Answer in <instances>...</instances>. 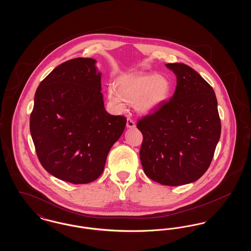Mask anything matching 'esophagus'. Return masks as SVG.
Here are the masks:
<instances>
[{"instance_id":"34e87169","label":"esophagus","mask_w":251,"mask_h":251,"mask_svg":"<svg viewBox=\"0 0 251 251\" xmlns=\"http://www.w3.org/2000/svg\"><path fill=\"white\" fill-rule=\"evenodd\" d=\"M135 127V123L131 118L127 119V128H134Z\"/></svg>"}]
</instances>
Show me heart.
<instances>
[{
    "mask_svg": "<svg viewBox=\"0 0 251 251\" xmlns=\"http://www.w3.org/2000/svg\"><path fill=\"white\" fill-rule=\"evenodd\" d=\"M119 91L115 87L108 88V99L112 105L122 111L127 102H134L135 107L149 113L163 104L171 93L172 85L169 79L154 73L128 76L118 81Z\"/></svg>",
    "mask_w": 251,
    "mask_h": 251,
    "instance_id": "obj_1",
    "label": "heart"
}]
</instances>
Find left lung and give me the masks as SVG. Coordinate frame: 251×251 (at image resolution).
<instances>
[{
  "label": "left lung",
  "instance_id": "1",
  "mask_svg": "<svg viewBox=\"0 0 251 251\" xmlns=\"http://www.w3.org/2000/svg\"><path fill=\"white\" fill-rule=\"evenodd\" d=\"M167 67L177 76L174 94L136 126L143 134L145 174L161 184L179 186L200 179L210 167L221 122L213 87L183 63Z\"/></svg>",
  "mask_w": 251,
  "mask_h": 251
}]
</instances>
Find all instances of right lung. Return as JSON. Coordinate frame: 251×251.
<instances>
[{
    "label": "right lung",
    "instance_id": "1",
    "mask_svg": "<svg viewBox=\"0 0 251 251\" xmlns=\"http://www.w3.org/2000/svg\"><path fill=\"white\" fill-rule=\"evenodd\" d=\"M100 89L95 60L84 57L62 63L36 89L30 131L40 164L57 179H98L125 129L124 116L105 111Z\"/></svg>",
    "mask_w": 251,
    "mask_h": 251
}]
</instances>
